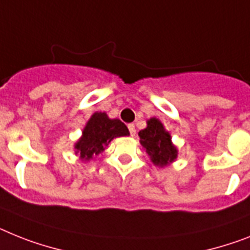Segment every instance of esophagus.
I'll use <instances>...</instances> for the list:
<instances>
[{
  "instance_id": "esophagus-1",
  "label": "esophagus",
  "mask_w": 250,
  "mask_h": 250,
  "mask_svg": "<svg viewBox=\"0 0 250 250\" xmlns=\"http://www.w3.org/2000/svg\"><path fill=\"white\" fill-rule=\"evenodd\" d=\"M127 127H129L130 135H131V137H134V135H135V133H137V130H135V125H134V124H129V125H127Z\"/></svg>"
}]
</instances>
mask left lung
Here are the masks:
<instances>
[{"label":"left lung","instance_id":"obj_1","mask_svg":"<svg viewBox=\"0 0 250 250\" xmlns=\"http://www.w3.org/2000/svg\"><path fill=\"white\" fill-rule=\"evenodd\" d=\"M147 124L148 126L139 131L140 143L146 148L154 165L166 166L176 158V148L171 144L170 134L157 119H150Z\"/></svg>","mask_w":250,"mask_h":250}]
</instances>
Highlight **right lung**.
I'll return each instance as SVG.
<instances>
[{
    "mask_svg": "<svg viewBox=\"0 0 250 250\" xmlns=\"http://www.w3.org/2000/svg\"><path fill=\"white\" fill-rule=\"evenodd\" d=\"M129 130L120 120H111L104 112H96L90 117L82 139L75 144L76 153L83 160H90L101 153L113 138L127 135Z\"/></svg>",
    "mask_w": 250,
    "mask_h": 250,
    "instance_id": "add662e5",
    "label": "right lung"
}]
</instances>
